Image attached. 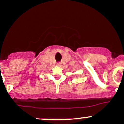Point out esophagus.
<instances>
[{
  "mask_svg": "<svg viewBox=\"0 0 124 124\" xmlns=\"http://www.w3.org/2000/svg\"><path fill=\"white\" fill-rule=\"evenodd\" d=\"M56 65H57V66H61V65H62V63H56Z\"/></svg>",
  "mask_w": 124,
  "mask_h": 124,
  "instance_id": "obj_1",
  "label": "esophagus"
}]
</instances>
